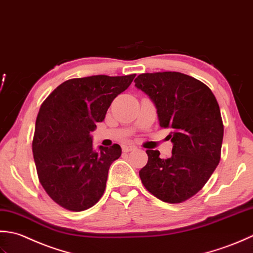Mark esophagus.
Instances as JSON below:
<instances>
[{
    "label": "esophagus",
    "instance_id": "1",
    "mask_svg": "<svg viewBox=\"0 0 253 253\" xmlns=\"http://www.w3.org/2000/svg\"><path fill=\"white\" fill-rule=\"evenodd\" d=\"M136 146L135 145H123L122 146V151L125 153H128V152H132V151H135Z\"/></svg>",
    "mask_w": 253,
    "mask_h": 253
}]
</instances>
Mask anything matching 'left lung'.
I'll return each mask as SVG.
<instances>
[{
    "instance_id": "left-lung-1",
    "label": "left lung",
    "mask_w": 253,
    "mask_h": 253,
    "mask_svg": "<svg viewBox=\"0 0 253 253\" xmlns=\"http://www.w3.org/2000/svg\"><path fill=\"white\" fill-rule=\"evenodd\" d=\"M134 82L154 101L159 126L169 128L173 143L167 159L147 149L142 183L164 202L182 203L204 187L220 161L224 125L218 102L204 83L179 72L143 73Z\"/></svg>"
}]
</instances>
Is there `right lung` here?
Here are the masks:
<instances>
[{
	"instance_id": "add662e5",
	"label": "right lung",
	"mask_w": 253,
	"mask_h": 253,
	"mask_svg": "<svg viewBox=\"0 0 253 253\" xmlns=\"http://www.w3.org/2000/svg\"><path fill=\"white\" fill-rule=\"evenodd\" d=\"M134 77L71 79L41 104L33 138L35 165L44 191L62 208L81 212L104 194L110 165L121 156V147L113 144L95 152L89 133Z\"/></svg>"
}]
</instances>
